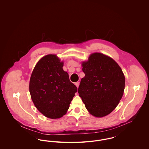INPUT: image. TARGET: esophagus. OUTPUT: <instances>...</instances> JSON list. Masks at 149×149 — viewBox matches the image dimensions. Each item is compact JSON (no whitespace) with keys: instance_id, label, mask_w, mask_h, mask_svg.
Masks as SVG:
<instances>
[{"instance_id":"34e87169","label":"esophagus","mask_w":149,"mask_h":149,"mask_svg":"<svg viewBox=\"0 0 149 149\" xmlns=\"http://www.w3.org/2000/svg\"><path fill=\"white\" fill-rule=\"evenodd\" d=\"M75 85L77 86V87L78 88L79 87V82H76V83H75Z\"/></svg>"}]
</instances>
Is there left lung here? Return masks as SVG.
Instances as JSON below:
<instances>
[{"label":"left lung","mask_w":149,"mask_h":149,"mask_svg":"<svg viewBox=\"0 0 149 149\" xmlns=\"http://www.w3.org/2000/svg\"><path fill=\"white\" fill-rule=\"evenodd\" d=\"M82 66L85 77L78 88L79 96L92 115L104 117L113 111L123 96V71L113 59L98 52L91 54Z\"/></svg>","instance_id":"8db88e82"}]
</instances>
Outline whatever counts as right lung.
I'll return each instance as SVG.
<instances>
[{"mask_svg":"<svg viewBox=\"0 0 149 149\" xmlns=\"http://www.w3.org/2000/svg\"><path fill=\"white\" fill-rule=\"evenodd\" d=\"M64 63L55 55H47L36 65L29 89L37 109L47 118L56 119L66 113L77 88L64 71Z\"/></svg>","mask_w":149,"mask_h":149,"instance_id":"1","label":"right lung"}]
</instances>
